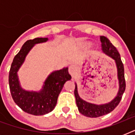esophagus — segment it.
I'll return each mask as SVG.
<instances>
[{
	"instance_id": "34e87169",
	"label": "esophagus",
	"mask_w": 135,
	"mask_h": 135,
	"mask_svg": "<svg viewBox=\"0 0 135 135\" xmlns=\"http://www.w3.org/2000/svg\"><path fill=\"white\" fill-rule=\"evenodd\" d=\"M76 66L74 65H71L69 67V74L71 75V76H74V74H76Z\"/></svg>"
}]
</instances>
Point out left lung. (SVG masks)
Here are the masks:
<instances>
[{
  "instance_id": "obj_1",
  "label": "left lung",
  "mask_w": 135,
  "mask_h": 135,
  "mask_svg": "<svg viewBox=\"0 0 135 135\" xmlns=\"http://www.w3.org/2000/svg\"><path fill=\"white\" fill-rule=\"evenodd\" d=\"M101 46L102 50L104 54L111 57L115 61L116 69H117V78L118 80V91L116 96L109 102L96 104L90 103L83 99L79 96L78 91V85L75 83V90L74 94L76 97V105L78 107V111L83 115L87 117L97 118L106 115L110 113L117 107L121 100L122 96L126 90V80H125V74H124V66L120 59V56L118 51L115 47L112 45L111 41L107 37L100 36Z\"/></svg>"
}]
</instances>
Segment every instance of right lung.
Here are the masks:
<instances>
[{"instance_id": "1", "label": "right lung", "mask_w": 135, "mask_h": 135, "mask_svg": "<svg viewBox=\"0 0 135 135\" xmlns=\"http://www.w3.org/2000/svg\"><path fill=\"white\" fill-rule=\"evenodd\" d=\"M48 41V38H36L24 43L14 58L9 70V90L14 102L26 113L34 115H45L52 111L64 83L71 79L68 67H64L51 72L38 91L26 90L22 87L18 71L26 60V56L36 44Z\"/></svg>"}]
</instances>
